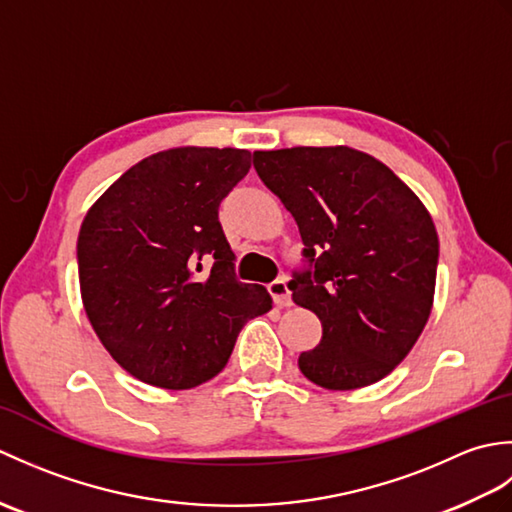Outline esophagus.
<instances>
[{"instance_id":"1","label":"esophagus","mask_w":512,"mask_h":512,"mask_svg":"<svg viewBox=\"0 0 512 512\" xmlns=\"http://www.w3.org/2000/svg\"><path fill=\"white\" fill-rule=\"evenodd\" d=\"M268 292H270V297H273L275 306H279V308L292 306V297H290V288H288L286 279H275L273 284L268 286Z\"/></svg>"}]
</instances>
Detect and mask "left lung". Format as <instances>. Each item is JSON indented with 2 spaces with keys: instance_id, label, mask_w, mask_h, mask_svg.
I'll list each match as a JSON object with an SVG mask.
<instances>
[{
  "instance_id": "left-lung-1",
  "label": "left lung",
  "mask_w": 512,
  "mask_h": 512,
  "mask_svg": "<svg viewBox=\"0 0 512 512\" xmlns=\"http://www.w3.org/2000/svg\"><path fill=\"white\" fill-rule=\"evenodd\" d=\"M257 176L295 217L303 257L292 301L317 314L321 343L299 356L314 385L385 378L429 321L438 233L427 206L374 156L345 145L255 151Z\"/></svg>"
}]
</instances>
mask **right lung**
Here are the masks:
<instances>
[{"label": "right lung", "instance_id": "obj_1", "mask_svg": "<svg viewBox=\"0 0 512 512\" xmlns=\"http://www.w3.org/2000/svg\"><path fill=\"white\" fill-rule=\"evenodd\" d=\"M250 169V151L176 147L127 169L85 213L76 259L99 341L134 378L165 389L220 374L268 290L235 279L217 209ZM214 266L201 273V257Z\"/></svg>", "mask_w": 512, "mask_h": 512}]
</instances>
